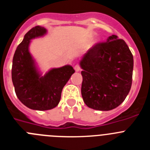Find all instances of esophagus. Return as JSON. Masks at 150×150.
<instances>
[{
	"label": "esophagus",
	"mask_w": 150,
	"mask_h": 150,
	"mask_svg": "<svg viewBox=\"0 0 150 150\" xmlns=\"http://www.w3.org/2000/svg\"><path fill=\"white\" fill-rule=\"evenodd\" d=\"M74 70H75V71H76V72H78V71H80V67L76 64V65L74 66Z\"/></svg>",
	"instance_id": "esophagus-1"
}]
</instances>
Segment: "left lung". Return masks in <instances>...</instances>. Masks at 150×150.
Returning a JSON list of instances; mask_svg holds the SVG:
<instances>
[{"mask_svg":"<svg viewBox=\"0 0 150 150\" xmlns=\"http://www.w3.org/2000/svg\"><path fill=\"white\" fill-rule=\"evenodd\" d=\"M79 65L82 97L88 107L108 111L124 101L132 87L134 59L123 40L110 36L90 49Z\"/></svg>","mask_w":150,"mask_h":150,"instance_id":"left-lung-1","label":"left lung"}]
</instances>
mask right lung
<instances>
[{
  "mask_svg": "<svg viewBox=\"0 0 150 150\" xmlns=\"http://www.w3.org/2000/svg\"><path fill=\"white\" fill-rule=\"evenodd\" d=\"M45 28L35 26L26 33L15 52L12 80L18 100L35 110H48L59 104L64 86L75 72L72 66L52 68L42 76L29 51L30 40L43 37Z\"/></svg>",
  "mask_w": 150,
  "mask_h": 150,
  "instance_id": "right-lung-1",
  "label": "right lung"
}]
</instances>
